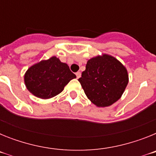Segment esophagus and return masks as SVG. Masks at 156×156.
<instances>
[{"label": "esophagus", "instance_id": "1", "mask_svg": "<svg viewBox=\"0 0 156 156\" xmlns=\"http://www.w3.org/2000/svg\"><path fill=\"white\" fill-rule=\"evenodd\" d=\"M76 76L77 79H79L80 77L81 76V73H80V72H77L76 73Z\"/></svg>", "mask_w": 156, "mask_h": 156}]
</instances>
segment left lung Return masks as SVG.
<instances>
[{
  "label": "left lung",
  "mask_w": 156,
  "mask_h": 156,
  "mask_svg": "<svg viewBox=\"0 0 156 156\" xmlns=\"http://www.w3.org/2000/svg\"><path fill=\"white\" fill-rule=\"evenodd\" d=\"M85 94L98 107H107L119 100L127 86L125 66L115 58L104 54L88 60L80 78Z\"/></svg>",
  "instance_id": "8db88e82"
}]
</instances>
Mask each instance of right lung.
Returning <instances> with one entry per match:
<instances>
[{
	"mask_svg": "<svg viewBox=\"0 0 156 156\" xmlns=\"http://www.w3.org/2000/svg\"><path fill=\"white\" fill-rule=\"evenodd\" d=\"M76 77L68 65L53 56L30 67L25 73L24 81L30 93L40 98L48 99L61 93Z\"/></svg>",
	"mask_w": 156,
	"mask_h": 156,
	"instance_id": "1",
	"label": "right lung"
}]
</instances>
